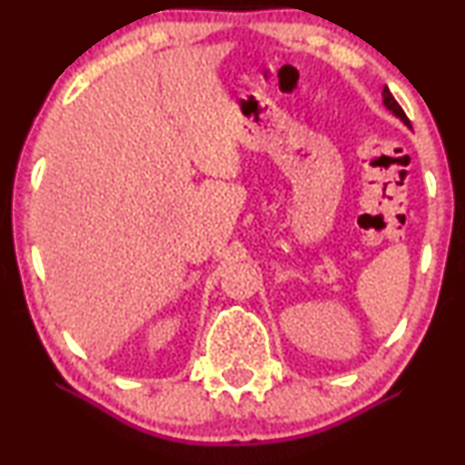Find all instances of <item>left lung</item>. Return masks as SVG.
<instances>
[{"label": "left lung", "mask_w": 465, "mask_h": 465, "mask_svg": "<svg viewBox=\"0 0 465 465\" xmlns=\"http://www.w3.org/2000/svg\"><path fill=\"white\" fill-rule=\"evenodd\" d=\"M382 104H385L387 106V109L389 111H391V114L393 115H396V117H400V120H402L404 122V124H407L409 126V129H411V122H409V117H407V114H404V111H402V106H400L398 103H396V98H393V95H391V92H389V89L385 87V89H382Z\"/></svg>", "instance_id": "8db88e82"}]
</instances>
